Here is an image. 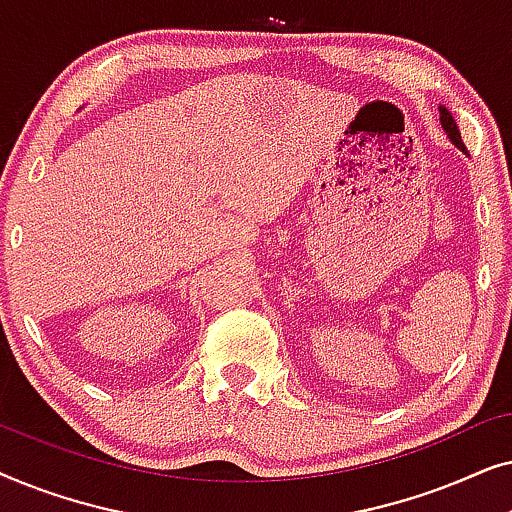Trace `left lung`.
Returning <instances> with one entry per match:
<instances>
[{
  "label": "left lung",
  "instance_id": "obj_1",
  "mask_svg": "<svg viewBox=\"0 0 512 512\" xmlns=\"http://www.w3.org/2000/svg\"><path fill=\"white\" fill-rule=\"evenodd\" d=\"M440 123H443V128H445V132H447V137H450L452 142L457 144L461 151H466V144L461 142V135H459V128H457V123H454L452 114H450V111H447L445 107H440Z\"/></svg>",
  "mask_w": 512,
  "mask_h": 512
}]
</instances>
